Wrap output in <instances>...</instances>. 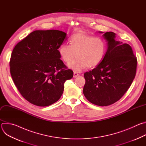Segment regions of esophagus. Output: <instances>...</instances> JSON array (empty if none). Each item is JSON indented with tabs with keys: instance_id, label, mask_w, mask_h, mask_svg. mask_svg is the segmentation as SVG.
I'll list each match as a JSON object with an SVG mask.
<instances>
[{
	"instance_id": "34e87169",
	"label": "esophagus",
	"mask_w": 146,
	"mask_h": 146,
	"mask_svg": "<svg viewBox=\"0 0 146 146\" xmlns=\"http://www.w3.org/2000/svg\"><path fill=\"white\" fill-rule=\"evenodd\" d=\"M79 76V74L77 73V72H74V73H73V77L74 78H76V77H78Z\"/></svg>"
}]
</instances>
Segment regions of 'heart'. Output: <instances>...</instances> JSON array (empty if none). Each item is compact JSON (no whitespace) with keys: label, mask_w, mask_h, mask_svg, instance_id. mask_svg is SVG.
<instances>
[{"label":"heart","mask_w":146,"mask_h":146,"mask_svg":"<svg viewBox=\"0 0 146 146\" xmlns=\"http://www.w3.org/2000/svg\"><path fill=\"white\" fill-rule=\"evenodd\" d=\"M70 44L65 43L59 49L60 58L69 63L76 54L77 58L68 64V67L75 72H80L87 67L98 65L103 58L106 51L105 41L100 37L80 32L70 38Z\"/></svg>","instance_id":"1"}]
</instances>
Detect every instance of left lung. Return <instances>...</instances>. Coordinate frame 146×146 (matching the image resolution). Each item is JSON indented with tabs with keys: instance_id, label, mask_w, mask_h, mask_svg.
<instances>
[{
	"instance_id": "obj_1",
	"label": "left lung",
	"mask_w": 146,
	"mask_h": 146,
	"mask_svg": "<svg viewBox=\"0 0 146 146\" xmlns=\"http://www.w3.org/2000/svg\"><path fill=\"white\" fill-rule=\"evenodd\" d=\"M115 35L112 32L103 35L108 46L106 54L95 68L84 74L83 93L88 101L100 106H109L119 100L136 75L137 62L132 47L115 40Z\"/></svg>"
}]
</instances>
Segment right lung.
<instances>
[{
	"label": "right lung",
	"instance_id": "1",
	"mask_svg": "<svg viewBox=\"0 0 146 146\" xmlns=\"http://www.w3.org/2000/svg\"><path fill=\"white\" fill-rule=\"evenodd\" d=\"M68 39L58 30L35 31L17 44L10 61V73L21 95L38 106L58 101L73 72L66 69L58 48Z\"/></svg>",
	"mask_w": 146,
	"mask_h": 146
}]
</instances>
